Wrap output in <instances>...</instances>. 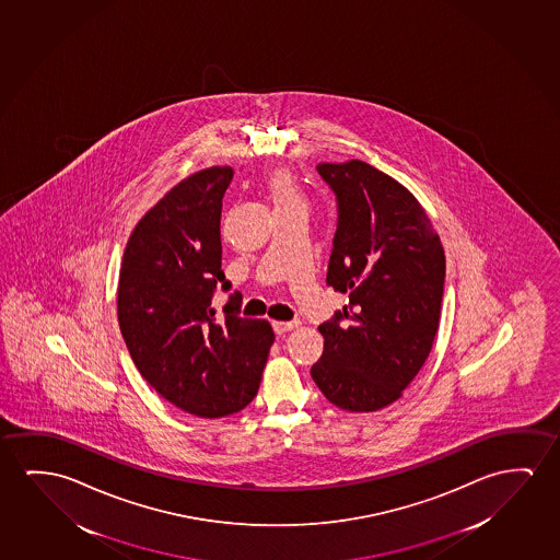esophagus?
Wrapping results in <instances>:
<instances>
[{
  "label": "esophagus",
  "mask_w": 560,
  "mask_h": 560,
  "mask_svg": "<svg viewBox=\"0 0 560 560\" xmlns=\"http://www.w3.org/2000/svg\"><path fill=\"white\" fill-rule=\"evenodd\" d=\"M296 327H299V322H273V329H276L277 335L292 331Z\"/></svg>",
  "instance_id": "obj_1"
}]
</instances>
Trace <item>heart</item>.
I'll list each match as a JSON object with an SVG mask.
<instances>
[{
    "mask_svg": "<svg viewBox=\"0 0 560 560\" xmlns=\"http://www.w3.org/2000/svg\"><path fill=\"white\" fill-rule=\"evenodd\" d=\"M266 188H268L269 198L276 206V210H283L291 206H306V198H304L301 185L291 171L279 170L271 173Z\"/></svg>",
    "mask_w": 560,
    "mask_h": 560,
    "instance_id": "1",
    "label": "heart"
}]
</instances>
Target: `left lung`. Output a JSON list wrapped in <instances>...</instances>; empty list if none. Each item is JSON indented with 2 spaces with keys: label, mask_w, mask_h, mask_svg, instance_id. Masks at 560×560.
Here are the masks:
<instances>
[{
  "label": "left lung",
  "mask_w": 560,
  "mask_h": 560,
  "mask_svg": "<svg viewBox=\"0 0 560 560\" xmlns=\"http://www.w3.org/2000/svg\"><path fill=\"white\" fill-rule=\"evenodd\" d=\"M337 196L327 284L349 304L317 329L324 354L312 377L349 412L402 397L430 357L439 327L445 250L428 213L398 180L370 163H319Z\"/></svg>",
  "instance_id": "left-lung-1"
}]
</instances>
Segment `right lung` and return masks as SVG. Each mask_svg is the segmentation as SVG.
Instances as JSON below:
<instances>
[{"instance_id": "1", "label": "right lung", "mask_w": 560, "mask_h": 560, "mask_svg": "<svg viewBox=\"0 0 560 560\" xmlns=\"http://www.w3.org/2000/svg\"><path fill=\"white\" fill-rule=\"evenodd\" d=\"M231 167H210L171 188L130 233L117 289L122 339L140 375L171 405L200 418L243 410L258 393L276 341L266 319L238 316L235 292L215 317L221 206Z\"/></svg>"}]
</instances>
